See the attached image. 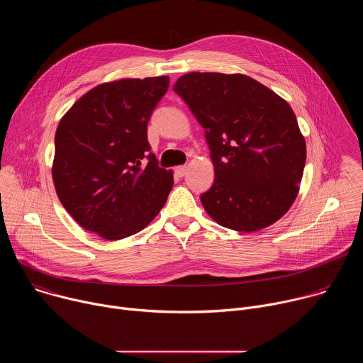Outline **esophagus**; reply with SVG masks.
I'll return each mask as SVG.
<instances>
[{
	"mask_svg": "<svg viewBox=\"0 0 363 363\" xmlns=\"http://www.w3.org/2000/svg\"><path fill=\"white\" fill-rule=\"evenodd\" d=\"M186 172H188V168L186 167H178L177 169H175V174L178 175V177H185L186 175Z\"/></svg>",
	"mask_w": 363,
	"mask_h": 363,
	"instance_id": "1",
	"label": "esophagus"
}]
</instances>
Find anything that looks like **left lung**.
I'll return each mask as SVG.
<instances>
[{
  "label": "left lung",
  "instance_id": "left-lung-1",
  "mask_svg": "<svg viewBox=\"0 0 363 363\" xmlns=\"http://www.w3.org/2000/svg\"><path fill=\"white\" fill-rule=\"evenodd\" d=\"M174 90L205 129L214 184L201 202L217 224L254 233L293 205L306 140L289 103L245 74L186 73Z\"/></svg>",
  "mask_w": 363,
  "mask_h": 363
}]
</instances>
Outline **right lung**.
Returning <instances> with one entry per match:
<instances>
[{"label": "right lung", "instance_id": "1", "mask_svg": "<svg viewBox=\"0 0 363 363\" xmlns=\"http://www.w3.org/2000/svg\"><path fill=\"white\" fill-rule=\"evenodd\" d=\"M168 76L101 83L60 119L51 167L62 205L96 235L116 241L142 231L160 214L172 171L149 153L146 128L167 93Z\"/></svg>", "mask_w": 363, "mask_h": 363}]
</instances>
